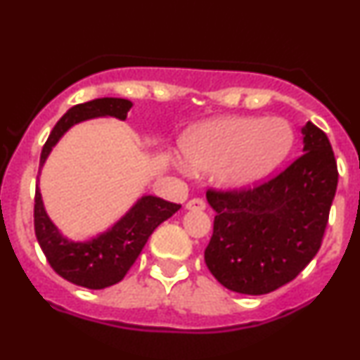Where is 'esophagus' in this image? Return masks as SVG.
Instances as JSON below:
<instances>
[{
    "instance_id": "1",
    "label": "esophagus",
    "mask_w": 360,
    "mask_h": 360,
    "mask_svg": "<svg viewBox=\"0 0 360 360\" xmlns=\"http://www.w3.org/2000/svg\"><path fill=\"white\" fill-rule=\"evenodd\" d=\"M206 208V203L200 198H194V200H189L186 203V210H191V212H201V210Z\"/></svg>"
}]
</instances>
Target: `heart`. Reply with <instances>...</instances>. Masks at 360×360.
<instances>
[{
	"instance_id": "b5f03b06",
	"label": "heart",
	"mask_w": 360,
	"mask_h": 360,
	"mask_svg": "<svg viewBox=\"0 0 360 360\" xmlns=\"http://www.w3.org/2000/svg\"><path fill=\"white\" fill-rule=\"evenodd\" d=\"M295 134L281 118L223 117L189 128L179 148L193 174L214 172L223 191H245L266 179L286 159Z\"/></svg>"
}]
</instances>
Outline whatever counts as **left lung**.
<instances>
[{
    "label": "left lung",
    "mask_w": 360,
    "mask_h": 360,
    "mask_svg": "<svg viewBox=\"0 0 360 360\" xmlns=\"http://www.w3.org/2000/svg\"><path fill=\"white\" fill-rule=\"evenodd\" d=\"M301 134L303 155L274 179L242 193H206L217 217L205 262L230 291L267 295L295 279L320 249L337 162L320 128L308 122Z\"/></svg>",
    "instance_id": "8db88e82"
}]
</instances>
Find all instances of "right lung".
Segmentation results:
<instances>
[{
  "mask_svg": "<svg viewBox=\"0 0 360 360\" xmlns=\"http://www.w3.org/2000/svg\"><path fill=\"white\" fill-rule=\"evenodd\" d=\"M134 103L123 98H98L72 106L49 135L40 155V171L52 148L74 125L93 118H117L125 122ZM181 205L143 194L110 229L86 240H72L57 229L45 210L39 184L35 189V235L45 257L57 274L69 283L88 289L113 286L125 278L152 232L171 218Z\"/></svg>",
  "mask_w": 360,
  "mask_h": 360,
  "instance_id": "right-lung-1",
  "label": "right lung"
}]
</instances>
